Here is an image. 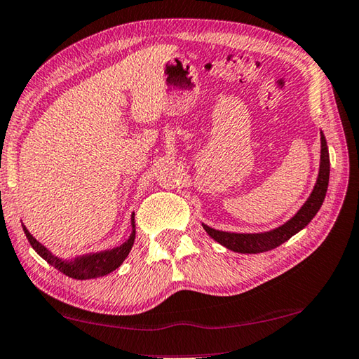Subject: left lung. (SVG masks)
I'll return each instance as SVG.
<instances>
[{
  "label": "left lung",
  "instance_id": "obj_1",
  "mask_svg": "<svg viewBox=\"0 0 359 359\" xmlns=\"http://www.w3.org/2000/svg\"><path fill=\"white\" fill-rule=\"evenodd\" d=\"M320 141H322L320 171H318L316 187L314 190H312L308 201L304 202V205L297 212L295 217L290 218L287 223H284L283 226L276 227V229H273L270 232H262V233L223 232V231L212 229V227L202 224L208 236L231 251L242 252V254H257V252L275 250L276 246L287 242L290 237H293L297 232L302 231L303 227L308 226L309 221L316 217L318 210H320L325 194H327L328 180H330V155H328L327 140H325L323 133H320Z\"/></svg>",
  "mask_w": 359,
  "mask_h": 359
}]
</instances>
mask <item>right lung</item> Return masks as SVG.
<instances>
[{
	"instance_id": "add662e5",
	"label": "right lung",
	"mask_w": 359,
	"mask_h": 359,
	"mask_svg": "<svg viewBox=\"0 0 359 359\" xmlns=\"http://www.w3.org/2000/svg\"><path fill=\"white\" fill-rule=\"evenodd\" d=\"M132 229H133L132 236H130L127 242L122 243L121 246L113 248V250H108V251L86 254V256L76 257L75 260L67 262V260H62L60 257L53 256V254H51L43 245L39 243L37 240L31 236L29 231L23 226L26 238H28L29 245L34 248L39 256L47 260L50 265H53L56 270H60L66 276L74 278V279L100 278L114 271L116 269H119L121 264L128 256V252L132 250L133 242H135V213L132 215Z\"/></svg>"
}]
</instances>
